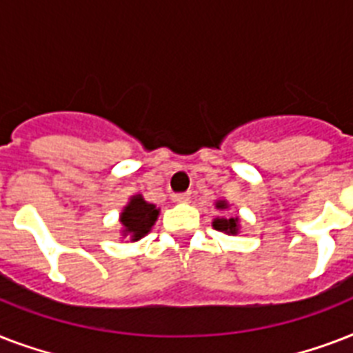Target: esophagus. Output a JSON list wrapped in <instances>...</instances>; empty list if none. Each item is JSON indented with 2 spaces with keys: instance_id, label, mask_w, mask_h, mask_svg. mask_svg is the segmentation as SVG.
<instances>
[{
  "instance_id": "1",
  "label": "esophagus",
  "mask_w": 353,
  "mask_h": 353,
  "mask_svg": "<svg viewBox=\"0 0 353 353\" xmlns=\"http://www.w3.org/2000/svg\"><path fill=\"white\" fill-rule=\"evenodd\" d=\"M172 199L176 201V203H187L190 201V192H183V194H174Z\"/></svg>"
}]
</instances>
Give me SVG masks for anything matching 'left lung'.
Returning a JSON list of instances; mask_svg holds the SVG:
<instances>
[{"label":"left lung","mask_w":353,"mask_h":353,"mask_svg":"<svg viewBox=\"0 0 353 353\" xmlns=\"http://www.w3.org/2000/svg\"><path fill=\"white\" fill-rule=\"evenodd\" d=\"M214 207L221 212H225L229 210V203H227V199H216ZM212 227H214L216 231L223 232V234L229 236H236L240 232V218L238 216H216L214 220H212Z\"/></svg>","instance_id":"8db88e82"}]
</instances>
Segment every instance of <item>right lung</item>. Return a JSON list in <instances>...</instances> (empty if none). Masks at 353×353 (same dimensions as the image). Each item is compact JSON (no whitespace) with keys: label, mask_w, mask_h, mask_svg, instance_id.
Segmentation results:
<instances>
[{"label":"right lung","mask_w":353,"mask_h":353,"mask_svg":"<svg viewBox=\"0 0 353 353\" xmlns=\"http://www.w3.org/2000/svg\"><path fill=\"white\" fill-rule=\"evenodd\" d=\"M159 212L161 209H157L154 203H148L143 198V194L132 196L130 201L124 205L121 216H119L122 238H128L130 241H137L144 238L155 225Z\"/></svg>","instance_id":"1"}]
</instances>
